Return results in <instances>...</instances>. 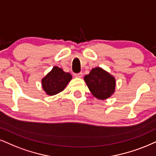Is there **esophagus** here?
Listing matches in <instances>:
<instances>
[{
	"label": "esophagus",
	"mask_w": 156,
	"mask_h": 156,
	"mask_svg": "<svg viewBox=\"0 0 156 156\" xmlns=\"http://www.w3.org/2000/svg\"><path fill=\"white\" fill-rule=\"evenodd\" d=\"M75 76H76V78H82L83 73H79L75 74Z\"/></svg>",
	"instance_id": "obj_1"
}]
</instances>
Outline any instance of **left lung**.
Here are the masks:
<instances>
[{"instance_id":"obj_1","label":"left lung","mask_w":156,"mask_h":156,"mask_svg":"<svg viewBox=\"0 0 156 156\" xmlns=\"http://www.w3.org/2000/svg\"><path fill=\"white\" fill-rule=\"evenodd\" d=\"M84 80L94 97L99 100L109 98L115 91V78L100 67L93 68Z\"/></svg>"}]
</instances>
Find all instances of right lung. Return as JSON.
<instances>
[{"mask_svg": "<svg viewBox=\"0 0 156 156\" xmlns=\"http://www.w3.org/2000/svg\"><path fill=\"white\" fill-rule=\"evenodd\" d=\"M71 80L70 73L64 72L62 68L55 66L42 79V88L47 95H56L62 91Z\"/></svg>", "mask_w": 156, "mask_h": 156, "instance_id": "right-lung-1", "label": "right lung"}]
</instances>
